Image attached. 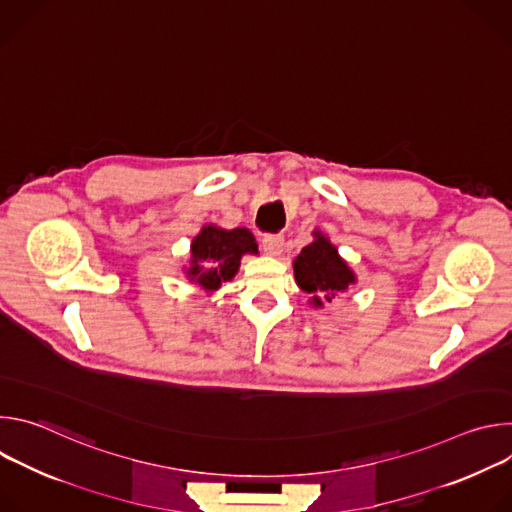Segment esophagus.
<instances>
[{
	"label": "esophagus",
	"instance_id": "esophagus-1",
	"mask_svg": "<svg viewBox=\"0 0 512 512\" xmlns=\"http://www.w3.org/2000/svg\"><path fill=\"white\" fill-rule=\"evenodd\" d=\"M261 247L267 255H279L283 251V237L281 235H265L261 239Z\"/></svg>",
	"mask_w": 512,
	"mask_h": 512
}]
</instances>
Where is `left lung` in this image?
I'll use <instances>...</instances> for the list:
<instances>
[{"label":"left lung","instance_id":"1","mask_svg":"<svg viewBox=\"0 0 512 512\" xmlns=\"http://www.w3.org/2000/svg\"><path fill=\"white\" fill-rule=\"evenodd\" d=\"M294 273L298 285L314 296V306H322V298L332 302L338 291H344L354 283V275L338 257L336 247L320 235L314 243L302 249L294 261Z\"/></svg>","mask_w":512,"mask_h":512}]
</instances>
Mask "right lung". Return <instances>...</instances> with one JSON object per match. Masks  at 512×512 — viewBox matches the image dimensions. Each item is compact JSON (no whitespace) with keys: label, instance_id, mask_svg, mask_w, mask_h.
I'll list each match as a JSON object with an SVG mask.
<instances>
[{"label":"right lung","instance_id":"add662e5","mask_svg":"<svg viewBox=\"0 0 512 512\" xmlns=\"http://www.w3.org/2000/svg\"><path fill=\"white\" fill-rule=\"evenodd\" d=\"M245 253H257L255 237L247 229L223 231L204 227L192 243L188 277L208 291L218 289L235 277Z\"/></svg>","mask_w":512,"mask_h":512}]
</instances>
